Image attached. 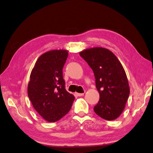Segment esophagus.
Here are the masks:
<instances>
[{
  "label": "esophagus",
  "instance_id": "obj_1",
  "mask_svg": "<svg viewBox=\"0 0 153 153\" xmlns=\"http://www.w3.org/2000/svg\"><path fill=\"white\" fill-rule=\"evenodd\" d=\"M76 95L77 96H82L84 95V93H76Z\"/></svg>",
  "mask_w": 153,
  "mask_h": 153
}]
</instances>
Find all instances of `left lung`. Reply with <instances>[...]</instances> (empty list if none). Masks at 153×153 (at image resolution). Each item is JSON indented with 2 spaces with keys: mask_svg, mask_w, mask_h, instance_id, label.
<instances>
[{
  "mask_svg": "<svg viewBox=\"0 0 153 153\" xmlns=\"http://www.w3.org/2000/svg\"><path fill=\"white\" fill-rule=\"evenodd\" d=\"M93 70L100 98L94 110L107 120L117 119L130 95L126 74L116 55L108 49L96 47L79 53Z\"/></svg>",
  "mask_w": 153,
  "mask_h": 153,
  "instance_id": "left-lung-1",
  "label": "left lung"
}]
</instances>
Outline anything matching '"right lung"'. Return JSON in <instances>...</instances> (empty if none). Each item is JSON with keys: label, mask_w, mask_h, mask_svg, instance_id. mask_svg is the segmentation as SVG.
<instances>
[{"label": "right lung", "mask_w": 153, "mask_h": 153, "mask_svg": "<svg viewBox=\"0 0 153 153\" xmlns=\"http://www.w3.org/2000/svg\"><path fill=\"white\" fill-rule=\"evenodd\" d=\"M67 57V51H48L39 57L32 70L27 95L35 110L48 122L64 117L75 99L65 89L62 74Z\"/></svg>", "instance_id": "right-lung-1"}]
</instances>
